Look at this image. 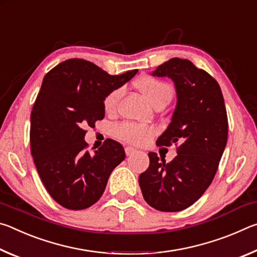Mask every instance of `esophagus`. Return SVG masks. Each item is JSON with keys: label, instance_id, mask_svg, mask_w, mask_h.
Returning <instances> with one entry per match:
<instances>
[{"label": "esophagus", "instance_id": "obj_1", "mask_svg": "<svg viewBox=\"0 0 257 257\" xmlns=\"http://www.w3.org/2000/svg\"><path fill=\"white\" fill-rule=\"evenodd\" d=\"M124 151H125V155L127 156H130V155H133L135 152H136V150L134 149V147H130V146H127L124 149Z\"/></svg>", "mask_w": 257, "mask_h": 257}]
</instances>
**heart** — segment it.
Wrapping results in <instances>:
<instances>
[{
	"label": "heart",
	"mask_w": 257,
	"mask_h": 257,
	"mask_svg": "<svg viewBox=\"0 0 257 257\" xmlns=\"http://www.w3.org/2000/svg\"><path fill=\"white\" fill-rule=\"evenodd\" d=\"M138 88L145 95L147 99L158 105L159 103H168L173 94L171 85L154 77H144L137 82ZM122 95V88H115L108 93L103 101V107L106 113H112L116 110L119 99ZM114 136L120 141L133 145L146 144L156 134V129L151 125H142L132 122H122L116 124L113 129Z\"/></svg>",
	"instance_id": "b5f03b06"
}]
</instances>
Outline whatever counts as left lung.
Returning <instances> with one entry per match:
<instances>
[{
	"label": "left lung",
	"instance_id": "1",
	"mask_svg": "<svg viewBox=\"0 0 257 257\" xmlns=\"http://www.w3.org/2000/svg\"><path fill=\"white\" fill-rule=\"evenodd\" d=\"M152 75L175 82L176 110L156 145L175 144L178 154L167 163L150 152V167L139 176V186L155 210L178 212L193 205L215 176L227 145V110L217 81L189 60L170 59Z\"/></svg>",
	"mask_w": 257,
	"mask_h": 257
}]
</instances>
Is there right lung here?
I'll list each match as a JSON object with an SVG mask.
<instances>
[{
	"label": "right lung",
	"instance_id": "obj_1",
	"mask_svg": "<svg viewBox=\"0 0 257 257\" xmlns=\"http://www.w3.org/2000/svg\"><path fill=\"white\" fill-rule=\"evenodd\" d=\"M137 71L111 76L89 61L70 59L45 75L30 114V152L42 182L61 206H92L124 160L122 145L110 138L93 153L87 151L85 128L104 118V98Z\"/></svg>",
	"mask_w": 257,
	"mask_h": 257
}]
</instances>
